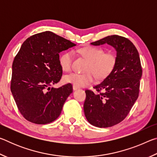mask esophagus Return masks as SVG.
<instances>
[{
  "mask_svg": "<svg viewBox=\"0 0 157 157\" xmlns=\"http://www.w3.org/2000/svg\"><path fill=\"white\" fill-rule=\"evenodd\" d=\"M78 89H79V87H78V86H75V85H73V89L74 90V91H75V90Z\"/></svg>",
  "mask_w": 157,
  "mask_h": 157,
  "instance_id": "obj_1",
  "label": "esophagus"
}]
</instances>
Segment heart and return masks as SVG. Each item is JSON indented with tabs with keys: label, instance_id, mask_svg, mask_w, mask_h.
I'll list each match as a JSON object with an SVG mask.
<instances>
[{
	"label": "heart",
	"instance_id": "heart-1",
	"mask_svg": "<svg viewBox=\"0 0 157 157\" xmlns=\"http://www.w3.org/2000/svg\"><path fill=\"white\" fill-rule=\"evenodd\" d=\"M84 57L89 61L85 73H71L63 77V82L77 86H86L94 83L95 76L105 79L113 71L116 64V55L112 52H105L101 48L86 46L78 50ZM74 52L68 50L63 52L59 58V64L63 71H69L72 68Z\"/></svg>",
	"mask_w": 157,
	"mask_h": 157
}]
</instances>
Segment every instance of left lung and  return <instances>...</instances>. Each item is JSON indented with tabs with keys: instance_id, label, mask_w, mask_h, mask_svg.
<instances>
[{
	"instance_id": "8db88e82",
	"label": "left lung",
	"mask_w": 157,
	"mask_h": 157,
	"mask_svg": "<svg viewBox=\"0 0 157 157\" xmlns=\"http://www.w3.org/2000/svg\"><path fill=\"white\" fill-rule=\"evenodd\" d=\"M110 45L116 51L113 71L100 84L95 86L98 94L86 90L84 115L89 123L98 127H109L126 118L139 94L142 67L139 54L125 37L111 35L91 43L94 46ZM103 90L105 92L99 91Z\"/></svg>"
}]
</instances>
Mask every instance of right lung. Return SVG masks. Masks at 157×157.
Masks as SVG:
<instances>
[{
    "label": "right lung",
    "mask_w": 157,
    "mask_h": 157,
    "mask_svg": "<svg viewBox=\"0 0 157 157\" xmlns=\"http://www.w3.org/2000/svg\"><path fill=\"white\" fill-rule=\"evenodd\" d=\"M76 46L50 31L23 42L12 63L11 91L18 110L31 123L44 124L59 116L73 86L50 87L62 75L59 53Z\"/></svg>",
    "instance_id": "right-lung-1"
}]
</instances>
